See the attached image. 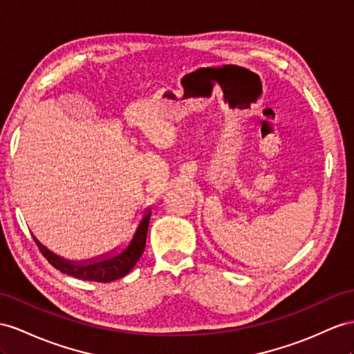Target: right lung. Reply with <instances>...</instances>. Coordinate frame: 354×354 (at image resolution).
<instances>
[{
	"mask_svg": "<svg viewBox=\"0 0 354 354\" xmlns=\"http://www.w3.org/2000/svg\"><path fill=\"white\" fill-rule=\"evenodd\" d=\"M151 218V211L148 209L147 214L143 215L140 220L138 229H136L133 239L130 241L129 247H125L118 254H111L107 252L103 257L91 259L85 261H71L66 260L57 254H53L46 247H43L41 243L35 239V243L40 250L41 254L46 257L49 263L58 269L62 274L71 275L79 279L85 281H97V283H111V281L120 279L125 277L129 272L138 263V260L143 254L145 243H147V234H148V225Z\"/></svg>",
	"mask_w": 354,
	"mask_h": 354,
	"instance_id": "1",
	"label": "right lung"
}]
</instances>
